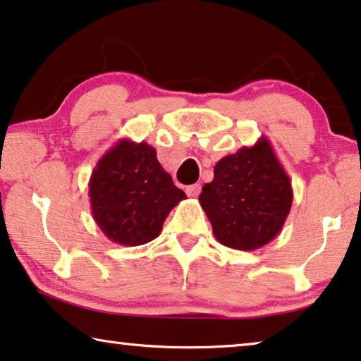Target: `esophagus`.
Here are the masks:
<instances>
[{
    "label": "esophagus",
    "mask_w": 361,
    "mask_h": 361,
    "mask_svg": "<svg viewBox=\"0 0 361 361\" xmlns=\"http://www.w3.org/2000/svg\"><path fill=\"white\" fill-rule=\"evenodd\" d=\"M201 190H202V186L197 185V183H196V185H191V186L186 188V194L190 197H197L199 194H201Z\"/></svg>",
    "instance_id": "1"
}]
</instances>
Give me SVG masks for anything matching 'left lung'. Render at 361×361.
Returning <instances> with one entry per match:
<instances>
[{
	"label": "left lung",
	"mask_w": 361,
	"mask_h": 361,
	"mask_svg": "<svg viewBox=\"0 0 361 361\" xmlns=\"http://www.w3.org/2000/svg\"><path fill=\"white\" fill-rule=\"evenodd\" d=\"M199 202L216 241L255 250L281 233L293 205V186L270 141L260 136L254 146L216 162L214 180L204 185Z\"/></svg>",
	"instance_id": "8db88e82"
}]
</instances>
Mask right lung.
Wrapping results in <instances>:
<instances>
[{
	"label": "right lung",
	"instance_id": "obj_1",
	"mask_svg": "<svg viewBox=\"0 0 361 361\" xmlns=\"http://www.w3.org/2000/svg\"><path fill=\"white\" fill-rule=\"evenodd\" d=\"M88 188L96 225L120 245L156 239L170 210L186 199L145 141L118 140L98 160Z\"/></svg>",
	"mask_w": 361,
	"mask_h": 361
}]
</instances>
